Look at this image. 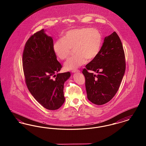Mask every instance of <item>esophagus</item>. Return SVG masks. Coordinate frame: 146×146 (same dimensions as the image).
Segmentation results:
<instances>
[{
    "instance_id": "1",
    "label": "esophagus",
    "mask_w": 146,
    "mask_h": 146,
    "mask_svg": "<svg viewBox=\"0 0 146 146\" xmlns=\"http://www.w3.org/2000/svg\"><path fill=\"white\" fill-rule=\"evenodd\" d=\"M80 71L79 70H73L72 71V73H80Z\"/></svg>"
}]
</instances>
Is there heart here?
<instances>
[{"label":"heart","instance_id":"obj_1","mask_svg":"<svg viewBox=\"0 0 146 146\" xmlns=\"http://www.w3.org/2000/svg\"><path fill=\"white\" fill-rule=\"evenodd\" d=\"M102 36L95 28L88 27L73 29L54 42L52 49L56 56L61 60L66 59L74 48L76 55L71 57L64 67L67 70H74L85 64L87 59H95L102 46Z\"/></svg>","mask_w":146,"mask_h":146}]
</instances>
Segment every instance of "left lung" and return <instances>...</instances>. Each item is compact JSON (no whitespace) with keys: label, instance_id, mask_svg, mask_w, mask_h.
I'll use <instances>...</instances> for the list:
<instances>
[{"label":"left lung","instance_id":"obj_1","mask_svg":"<svg viewBox=\"0 0 146 146\" xmlns=\"http://www.w3.org/2000/svg\"><path fill=\"white\" fill-rule=\"evenodd\" d=\"M125 54L115 32L104 38L97 57L86 65L82 73L85 78L88 100L97 105L109 102L117 92L125 71ZM92 70L98 73L94 75Z\"/></svg>","mask_w":146,"mask_h":146}]
</instances>
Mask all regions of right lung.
Here are the masks:
<instances>
[{"label":"right lung","instance_id":"obj_1","mask_svg":"<svg viewBox=\"0 0 146 146\" xmlns=\"http://www.w3.org/2000/svg\"><path fill=\"white\" fill-rule=\"evenodd\" d=\"M53 44L52 38L42 29L28 39L22 56L28 89L35 99L49 110H56L64 102V83L70 76L69 72L58 73L62 66L57 60Z\"/></svg>","mask_w":146,"mask_h":146}]
</instances>
